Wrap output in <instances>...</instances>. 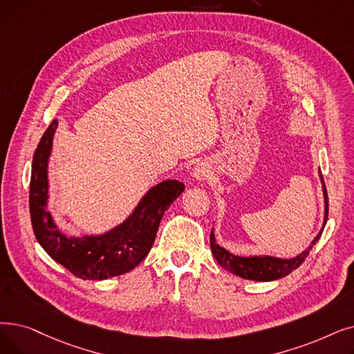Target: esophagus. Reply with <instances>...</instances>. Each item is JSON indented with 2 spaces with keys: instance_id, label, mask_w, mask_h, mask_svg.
Listing matches in <instances>:
<instances>
[{
  "instance_id": "1",
  "label": "esophagus",
  "mask_w": 354,
  "mask_h": 354,
  "mask_svg": "<svg viewBox=\"0 0 354 354\" xmlns=\"http://www.w3.org/2000/svg\"><path fill=\"white\" fill-rule=\"evenodd\" d=\"M208 176V174H207V171L204 167H201V166H196L195 167V171H194V178L195 179H198V180H201V179H205Z\"/></svg>"
}]
</instances>
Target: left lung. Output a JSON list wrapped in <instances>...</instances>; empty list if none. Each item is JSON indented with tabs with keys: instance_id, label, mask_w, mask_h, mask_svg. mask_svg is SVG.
Wrapping results in <instances>:
<instances>
[{
	"instance_id": "left-lung-1",
	"label": "left lung",
	"mask_w": 354,
	"mask_h": 354,
	"mask_svg": "<svg viewBox=\"0 0 354 354\" xmlns=\"http://www.w3.org/2000/svg\"><path fill=\"white\" fill-rule=\"evenodd\" d=\"M321 180H322V188H324V203H326L324 225H322L321 232L313 240L308 249L304 250L301 254H298L294 259H276V257H270V256L240 257V256H234L232 253H228L225 249L220 248L217 241H215L214 233L211 232V236H209L211 252H212L215 260L220 263V266H223L224 269L232 272L236 276H240V278L250 279V281H263V282L283 278V276L289 274L292 270L299 268L304 260L306 259V256L310 254V250L314 248L315 243L321 237L322 230H324L327 218H328V196H327L326 183H324V179H322V175H321Z\"/></svg>"
}]
</instances>
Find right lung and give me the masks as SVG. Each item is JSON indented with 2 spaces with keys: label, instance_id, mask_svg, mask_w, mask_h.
Returning a JSON list of instances; mask_svg holds the SVG:
<instances>
[{
  "label": "right lung",
  "instance_id": "right-lung-1",
  "mask_svg": "<svg viewBox=\"0 0 354 354\" xmlns=\"http://www.w3.org/2000/svg\"><path fill=\"white\" fill-rule=\"evenodd\" d=\"M57 121L41 136L33 156L30 178V217L33 232L57 263L81 279L101 281L130 272L149 254L165 211L185 189L179 180H163L151 188L139 207L121 225L102 236L66 237L55 225L48 203V160Z\"/></svg>",
  "mask_w": 354,
  "mask_h": 354
}]
</instances>
